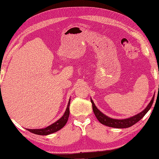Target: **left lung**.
Segmentation results:
<instances>
[{"instance_id": "1", "label": "left lung", "mask_w": 159, "mask_h": 159, "mask_svg": "<svg viewBox=\"0 0 159 159\" xmlns=\"http://www.w3.org/2000/svg\"><path fill=\"white\" fill-rule=\"evenodd\" d=\"M154 99V95L152 98L150 103L148 104V106L146 107V109L141 111L137 115L132 116L129 118H126V119H122V120H117V119H113L107 116L106 115H104L103 113L98 109L96 107L95 104H94L93 101L91 98V102L92 104V108L93 113L95 114L96 118L98 119L101 124H102L105 126L112 127V128H129L132 126H133L134 124H135L137 122H138L141 119H142L143 116L146 115L148 111L150 109V108L152 105Z\"/></svg>"}]
</instances>
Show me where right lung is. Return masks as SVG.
<instances>
[{
    "label": "right lung",
    "instance_id": "add662e5",
    "mask_svg": "<svg viewBox=\"0 0 159 159\" xmlns=\"http://www.w3.org/2000/svg\"><path fill=\"white\" fill-rule=\"evenodd\" d=\"M70 98L69 100L68 104H67L66 110L65 111V113L63 115V116L61 117L59 120L56 121L55 122H54L51 125H50V126H47L46 128H40V129H27V128H26V130L30 131L32 133L39 134V135H48V134L56 133L57 131L61 129L67 123L70 116Z\"/></svg>",
    "mask_w": 159,
    "mask_h": 159
}]
</instances>
